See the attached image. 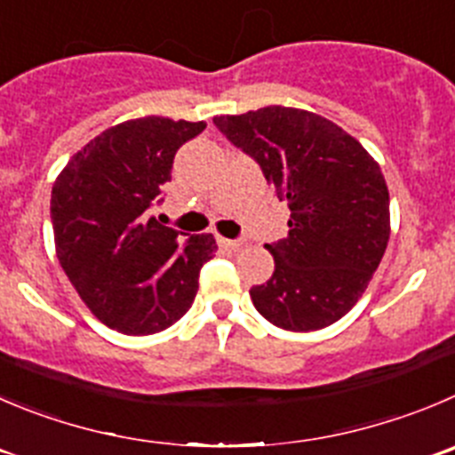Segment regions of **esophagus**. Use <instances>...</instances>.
Returning a JSON list of instances; mask_svg holds the SVG:
<instances>
[{
    "instance_id": "1",
    "label": "esophagus",
    "mask_w": 455,
    "mask_h": 455,
    "mask_svg": "<svg viewBox=\"0 0 455 455\" xmlns=\"http://www.w3.org/2000/svg\"><path fill=\"white\" fill-rule=\"evenodd\" d=\"M219 243L223 245V248H230V250H241L243 248L245 241L243 239H223V236H219Z\"/></svg>"
}]
</instances>
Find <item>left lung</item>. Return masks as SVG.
I'll return each mask as SVG.
<instances>
[{
    "instance_id": "obj_1",
    "label": "left lung",
    "mask_w": 455,
    "mask_h": 455,
    "mask_svg": "<svg viewBox=\"0 0 455 455\" xmlns=\"http://www.w3.org/2000/svg\"><path fill=\"white\" fill-rule=\"evenodd\" d=\"M214 124L290 207L288 236L266 245L275 272L250 290L254 308L283 331L331 326L357 304L387 250L382 170L350 133L304 109L263 107Z\"/></svg>"
}]
</instances>
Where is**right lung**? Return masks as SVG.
Returning a JSON list of instances; mask_svg holds the SVG:
<instances>
[{
	"label": "right lung",
	"mask_w": 455,
	"mask_h": 455,
	"mask_svg": "<svg viewBox=\"0 0 455 455\" xmlns=\"http://www.w3.org/2000/svg\"><path fill=\"white\" fill-rule=\"evenodd\" d=\"M205 127L160 116L127 120L95 136L55 179L51 220L60 266L114 331H165L196 297L214 236L183 239L149 216V207L172 180L176 151Z\"/></svg>",
	"instance_id": "1"
}]
</instances>
